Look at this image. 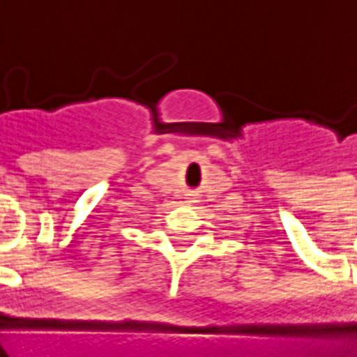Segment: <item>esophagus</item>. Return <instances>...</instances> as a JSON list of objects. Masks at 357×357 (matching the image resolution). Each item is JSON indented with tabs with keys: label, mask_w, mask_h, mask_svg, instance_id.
<instances>
[{
	"label": "esophagus",
	"mask_w": 357,
	"mask_h": 357,
	"mask_svg": "<svg viewBox=\"0 0 357 357\" xmlns=\"http://www.w3.org/2000/svg\"><path fill=\"white\" fill-rule=\"evenodd\" d=\"M190 202H195V200H190Z\"/></svg>",
	"instance_id": "34e87169"
}]
</instances>
